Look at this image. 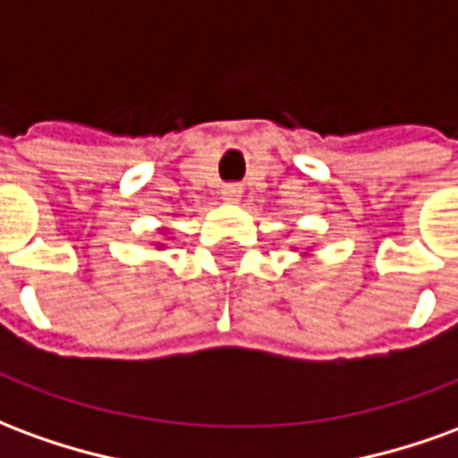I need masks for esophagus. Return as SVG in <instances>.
Segmentation results:
<instances>
[{"label":"esophagus","instance_id":"obj_1","mask_svg":"<svg viewBox=\"0 0 458 458\" xmlns=\"http://www.w3.org/2000/svg\"><path fill=\"white\" fill-rule=\"evenodd\" d=\"M240 193H242V189H240L238 183H228V186L220 189V199L225 200V203H238Z\"/></svg>","mask_w":458,"mask_h":458}]
</instances>
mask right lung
Wrapping results in <instances>:
<instances>
[{
	"instance_id": "obj_1",
	"label": "right lung",
	"mask_w": 458,
	"mask_h": 458,
	"mask_svg": "<svg viewBox=\"0 0 458 458\" xmlns=\"http://www.w3.org/2000/svg\"><path fill=\"white\" fill-rule=\"evenodd\" d=\"M159 248H161V245H159Z\"/></svg>"
}]
</instances>
